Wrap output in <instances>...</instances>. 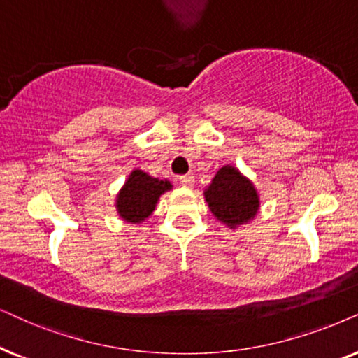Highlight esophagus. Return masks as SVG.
<instances>
[{
  "mask_svg": "<svg viewBox=\"0 0 358 358\" xmlns=\"http://www.w3.org/2000/svg\"><path fill=\"white\" fill-rule=\"evenodd\" d=\"M178 182H180V185H182L183 188H192L193 185H194V176L192 175V173H188V175H182L178 178Z\"/></svg>",
  "mask_w": 358,
  "mask_h": 358,
  "instance_id": "34e87169",
  "label": "esophagus"
}]
</instances>
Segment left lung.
<instances>
[{
    "label": "left lung",
    "mask_w": 358,
    "mask_h": 358,
    "mask_svg": "<svg viewBox=\"0 0 358 358\" xmlns=\"http://www.w3.org/2000/svg\"><path fill=\"white\" fill-rule=\"evenodd\" d=\"M209 211L229 229L254 221L260 209V194L254 182L234 165H224L204 188Z\"/></svg>",
    "instance_id": "1"
}]
</instances>
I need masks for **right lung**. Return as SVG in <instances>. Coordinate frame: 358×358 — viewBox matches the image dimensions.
Returning a JSON list of instances; mask_svg holds the SVG:
<instances>
[{
  "mask_svg": "<svg viewBox=\"0 0 358 358\" xmlns=\"http://www.w3.org/2000/svg\"><path fill=\"white\" fill-rule=\"evenodd\" d=\"M173 188L169 180L134 169L116 194V213L124 222L142 224L155 211L160 196Z\"/></svg>",
  "mask_w": 358,
  "mask_h": 358,
  "instance_id": "right-lung-1",
  "label": "right lung"
}]
</instances>
